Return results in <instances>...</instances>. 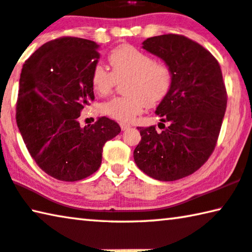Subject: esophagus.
I'll list each match as a JSON object with an SVG mask.
<instances>
[{"label":"esophagus","mask_w":252,"mask_h":252,"mask_svg":"<svg viewBox=\"0 0 252 252\" xmlns=\"http://www.w3.org/2000/svg\"><path fill=\"white\" fill-rule=\"evenodd\" d=\"M121 128H122V130H127L130 128V126L126 125V124H121Z\"/></svg>","instance_id":"obj_1"}]
</instances>
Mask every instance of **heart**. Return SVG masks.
I'll return each mask as SVG.
<instances>
[{
  "label": "heart",
  "mask_w": 252,
  "mask_h": 252,
  "mask_svg": "<svg viewBox=\"0 0 252 252\" xmlns=\"http://www.w3.org/2000/svg\"><path fill=\"white\" fill-rule=\"evenodd\" d=\"M113 72L102 64L91 71V86L95 94L106 95L117 81L127 79L125 94L100 104V111L122 123L133 122L148 106L163 100L172 86V71L163 62H157L149 54L131 45H122L109 54Z\"/></svg>",
  "instance_id": "heart-1"
}]
</instances>
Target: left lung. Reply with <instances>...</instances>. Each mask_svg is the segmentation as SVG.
Returning a JSON list of instances; mask_svg holds the SVG:
<instances>
[{"label":"left lung","instance_id":"1","mask_svg":"<svg viewBox=\"0 0 252 252\" xmlns=\"http://www.w3.org/2000/svg\"><path fill=\"white\" fill-rule=\"evenodd\" d=\"M142 47L169 65L173 79L156 110L168 126L160 133L156 126L138 127L134 160L154 179L178 180L197 171L214 151L227 100L222 71L207 49L181 34L151 37Z\"/></svg>","mask_w":252,"mask_h":252}]
</instances>
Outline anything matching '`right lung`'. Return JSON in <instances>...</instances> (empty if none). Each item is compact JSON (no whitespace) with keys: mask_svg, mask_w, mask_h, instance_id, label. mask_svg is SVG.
Returning <instances> with one entry per match:
<instances>
[{"mask_svg":"<svg viewBox=\"0 0 252 252\" xmlns=\"http://www.w3.org/2000/svg\"><path fill=\"white\" fill-rule=\"evenodd\" d=\"M99 45L75 37L46 42L23 64L17 101V124L30 156L50 177L84 179L99 169L104 143L121 133L101 117L80 126L81 111L94 100L91 71Z\"/></svg>","mask_w":252,"mask_h":252,"instance_id":"obj_1","label":"right lung"}]
</instances>
